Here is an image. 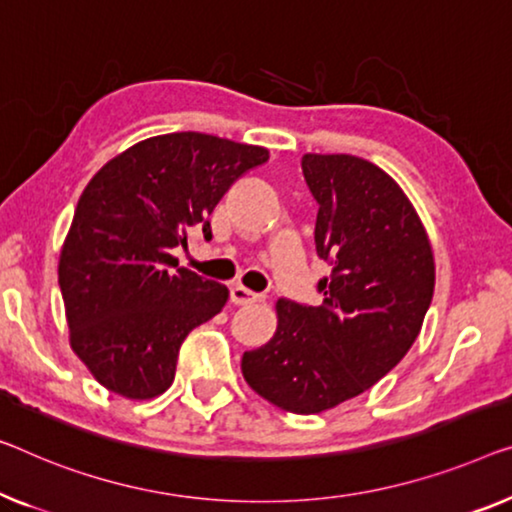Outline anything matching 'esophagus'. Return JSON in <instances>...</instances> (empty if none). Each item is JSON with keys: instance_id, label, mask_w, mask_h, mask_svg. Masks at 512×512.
<instances>
[{"instance_id": "obj_1", "label": "esophagus", "mask_w": 512, "mask_h": 512, "mask_svg": "<svg viewBox=\"0 0 512 512\" xmlns=\"http://www.w3.org/2000/svg\"><path fill=\"white\" fill-rule=\"evenodd\" d=\"M230 299L234 305H250V303H257L264 299V294H257V292H250L243 285H234L230 289Z\"/></svg>"}]
</instances>
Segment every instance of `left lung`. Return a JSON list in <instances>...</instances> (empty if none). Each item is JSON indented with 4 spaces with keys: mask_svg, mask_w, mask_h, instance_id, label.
Wrapping results in <instances>:
<instances>
[{
    "mask_svg": "<svg viewBox=\"0 0 512 512\" xmlns=\"http://www.w3.org/2000/svg\"><path fill=\"white\" fill-rule=\"evenodd\" d=\"M319 204L315 248L331 266L319 305L278 301V331L243 354L255 393L294 414L352 400L398 365L421 333L434 257L418 213L384 170L335 154L301 158Z\"/></svg>",
    "mask_w": 512,
    "mask_h": 512,
    "instance_id": "8db88e82",
    "label": "left lung"
}]
</instances>
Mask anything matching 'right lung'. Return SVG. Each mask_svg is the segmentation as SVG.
<instances>
[{
	"mask_svg": "<svg viewBox=\"0 0 512 512\" xmlns=\"http://www.w3.org/2000/svg\"><path fill=\"white\" fill-rule=\"evenodd\" d=\"M269 151L216 135L149 137L80 195L59 257L71 347L105 388L149 400L172 386L186 335L227 303L225 285L177 269L172 248L211 239V211Z\"/></svg>",
	"mask_w": 512,
	"mask_h": 512,
	"instance_id": "right-lung-1",
	"label": "right lung"
}]
</instances>
